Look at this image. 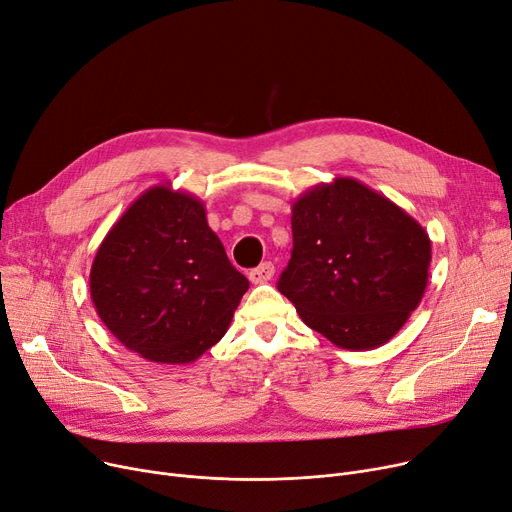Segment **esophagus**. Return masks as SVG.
I'll list each match as a JSON object with an SVG mask.
<instances>
[{"label": "esophagus", "instance_id": "esophagus-1", "mask_svg": "<svg viewBox=\"0 0 512 512\" xmlns=\"http://www.w3.org/2000/svg\"><path fill=\"white\" fill-rule=\"evenodd\" d=\"M273 275H275V264L273 262H262L260 266H256V268H252L250 270V281L254 283V285H258V283H266V281H270L273 279Z\"/></svg>", "mask_w": 512, "mask_h": 512}]
</instances>
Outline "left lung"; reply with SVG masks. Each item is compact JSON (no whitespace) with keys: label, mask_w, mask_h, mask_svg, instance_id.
I'll return each instance as SVG.
<instances>
[{"label":"left lung","mask_w":512,"mask_h":512,"mask_svg":"<svg viewBox=\"0 0 512 512\" xmlns=\"http://www.w3.org/2000/svg\"><path fill=\"white\" fill-rule=\"evenodd\" d=\"M291 229V260L277 287L299 318L341 349H376L393 339L428 285L426 229L351 177L299 196Z\"/></svg>","instance_id":"1"}]
</instances>
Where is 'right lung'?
I'll list each match as a JSON object with an SVG mask.
<instances>
[{
    "mask_svg": "<svg viewBox=\"0 0 512 512\" xmlns=\"http://www.w3.org/2000/svg\"><path fill=\"white\" fill-rule=\"evenodd\" d=\"M248 287L208 227L204 202L171 186L140 194L90 266L103 324L157 364H190L219 343Z\"/></svg>",
    "mask_w": 512,
    "mask_h": 512,
    "instance_id": "1",
    "label": "right lung"
}]
</instances>
